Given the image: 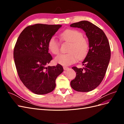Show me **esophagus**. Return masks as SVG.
<instances>
[{
	"label": "esophagus",
	"mask_w": 124,
	"mask_h": 124,
	"mask_svg": "<svg viewBox=\"0 0 124 124\" xmlns=\"http://www.w3.org/2000/svg\"><path fill=\"white\" fill-rule=\"evenodd\" d=\"M63 70H68L69 68H68V67H66V66H64L63 67Z\"/></svg>",
	"instance_id": "esophagus-1"
}]
</instances>
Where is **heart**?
I'll return each instance as SVG.
<instances>
[{
  "mask_svg": "<svg viewBox=\"0 0 124 124\" xmlns=\"http://www.w3.org/2000/svg\"><path fill=\"white\" fill-rule=\"evenodd\" d=\"M83 37L82 33L76 29H69L63 31L60 37L62 40L70 43L68 48L69 53L59 54L55 58V62L62 66H68L76 62L78 58L85 57L88 52L89 45L87 40ZM47 47L52 54H58L59 44L54 37L50 39Z\"/></svg>",
  "mask_w": 124,
  "mask_h": 124,
  "instance_id": "1",
  "label": "heart"
}]
</instances>
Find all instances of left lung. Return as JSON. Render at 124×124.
I'll return each instance as SVG.
<instances>
[{
    "label": "left lung",
    "instance_id": "obj_1",
    "mask_svg": "<svg viewBox=\"0 0 124 124\" xmlns=\"http://www.w3.org/2000/svg\"><path fill=\"white\" fill-rule=\"evenodd\" d=\"M70 27L83 30L88 39L89 47L82 62L83 68H72L76 71V77L70 85L77 92H90L98 87L106 74L111 57L109 42L102 30L88 21L73 23Z\"/></svg>",
    "mask_w": 124,
    "mask_h": 124
}]
</instances>
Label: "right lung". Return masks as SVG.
<instances>
[{
	"label": "right lung",
	"mask_w": 124,
	"mask_h": 124,
	"mask_svg": "<svg viewBox=\"0 0 124 124\" xmlns=\"http://www.w3.org/2000/svg\"><path fill=\"white\" fill-rule=\"evenodd\" d=\"M62 26L42 24L29 26L17 40L13 58L18 75L26 87L36 94L53 91L56 78L63 71L59 64L46 66L52 59L48 42Z\"/></svg>",
	"instance_id": "1"
}]
</instances>
